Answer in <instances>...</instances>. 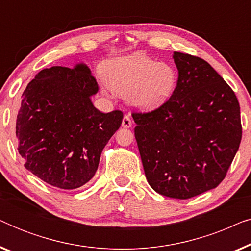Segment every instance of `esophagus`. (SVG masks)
<instances>
[{
  "instance_id": "1",
  "label": "esophagus",
  "mask_w": 251,
  "mask_h": 251,
  "mask_svg": "<svg viewBox=\"0 0 251 251\" xmlns=\"http://www.w3.org/2000/svg\"><path fill=\"white\" fill-rule=\"evenodd\" d=\"M132 126V121L129 115H125L122 119V126L123 128H130Z\"/></svg>"
}]
</instances>
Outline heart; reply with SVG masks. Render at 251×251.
<instances>
[{
    "label": "heart",
    "instance_id": "b5f03b06",
    "mask_svg": "<svg viewBox=\"0 0 251 251\" xmlns=\"http://www.w3.org/2000/svg\"><path fill=\"white\" fill-rule=\"evenodd\" d=\"M106 85L140 109H154L162 106L171 97L178 81L173 65L152 59L142 52L115 57L101 65Z\"/></svg>",
    "mask_w": 251,
    "mask_h": 251
}]
</instances>
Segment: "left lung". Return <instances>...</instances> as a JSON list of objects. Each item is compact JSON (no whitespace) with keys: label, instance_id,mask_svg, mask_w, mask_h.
<instances>
[{"label":"left lung","instance_id":"obj_1","mask_svg":"<svg viewBox=\"0 0 251 251\" xmlns=\"http://www.w3.org/2000/svg\"><path fill=\"white\" fill-rule=\"evenodd\" d=\"M178 81L171 97L132 113L146 179L154 191L190 199L224 179L242 137L240 105L221 75L199 57L174 52Z\"/></svg>","mask_w":251,"mask_h":251}]
</instances>
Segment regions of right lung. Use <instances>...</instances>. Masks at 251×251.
<instances>
[{"mask_svg": "<svg viewBox=\"0 0 251 251\" xmlns=\"http://www.w3.org/2000/svg\"><path fill=\"white\" fill-rule=\"evenodd\" d=\"M87 65L44 68L27 84L16 120L18 152L25 168L47 184L74 190L98 169L100 154L122 123L123 113H101Z\"/></svg>", "mask_w": 251, "mask_h": 251, "instance_id": "right-lung-1", "label": "right lung"}]
</instances>
